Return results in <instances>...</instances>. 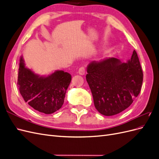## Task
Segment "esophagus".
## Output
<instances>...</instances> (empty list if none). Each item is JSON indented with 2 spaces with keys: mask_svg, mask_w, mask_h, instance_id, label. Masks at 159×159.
<instances>
[{
  "mask_svg": "<svg viewBox=\"0 0 159 159\" xmlns=\"http://www.w3.org/2000/svg\"><path fill=\"white\" fill-rule=\"evenodd\" d=\"M78 73H79L80 75H85V69L84 67H81V68L78 70Z\"/></svg>",
  "mask_w": 159,
  "mask_h": 159,
  "instance_id": "34e87169",
  "label": "esophagus"
}]
</instances>
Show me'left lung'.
Segmentation results:
<instances>
[{
	"label": "left lung",
	"instance_id": "1",
	"mask_svg": "<svg viewBox=\"0 0 159 159\" xmlns=\"http://www.w3.org/2000/svg\"><path fill=\"white\" fill-rule=\"evenodd\" d=\"M87 72L95 107L105 116L122 112L140 93L143 74L135 50L127 62L115 57L91 61Z\"/></svg>",
	"mask_w": 159,
	"mask_h": 159
}]
</instances>
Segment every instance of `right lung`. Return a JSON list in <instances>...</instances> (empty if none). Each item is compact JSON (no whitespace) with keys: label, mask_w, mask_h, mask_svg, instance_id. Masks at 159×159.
Segmentation results:
<instances>
[{"label":"right lung","mask_w":159,"mask_h":159,"mask_svg":"<svg viewBox=\"0 0 159 159\" xmlns=\"http://www.w3.org/2000/svg\"><path fill=\"white\" fill-rule=\"evenodd\" d=\"M71 80V75L63 70H55L48 75H40L26 67L20 57L18 87L24 100L39 112L51 114L59 110Z\"/></svg>","instance_id":"right-lung-1"}]
</instances>
